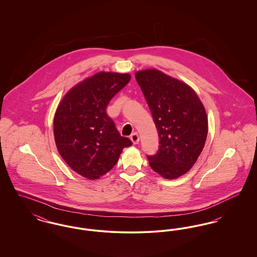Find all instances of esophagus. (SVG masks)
Wrapping results in <instances>:
<instances>
[{
    "instance_id": "1",
    "label": "esophagus",
    "mask_w": 257,
    "mask_h": 257,
    "mask_svg": "<svg viewBox=\"0 0 257 257\" xmlns=\"http://www.w3.org/2000/svg\"><path fill=\"white\" fill-rule=\"evenodd\" d=\"M130 139H131V141H132V143H133L134 145L139 144V142H140V137H139L138 133H134V134L131 135Z\"/></svg>"
}]
</instances>
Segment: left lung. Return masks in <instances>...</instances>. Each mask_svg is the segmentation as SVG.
<instances>
[{
	"label": "left lung",
	"mask_w": 257,
	"mask_h": 257,
	"mask_svg": "<svg viewBox=\"0 0 257 257\" xmlns=\"http://www.w3.org/2000/svg\"><path fill=\"white\" fill-rule=\"evenodd\" d=\"M159 135V150L148 156L151 169L166 179L191 170L207 138L206 110L196 91L186 83L153 69L135 73Z\"/></svg>",
	"instance_id": "8db88e82"
}]
</instances>
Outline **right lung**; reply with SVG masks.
Instances as JSON below:
<instances>
[{
  "label": "right lung",
  "instance_id": "add662e5",
  "mask_svg": "<svg viewBox=\"0 0 257 257\" xmlns=\"http://www.w3.org/2000/svg\"><path fill=\"white\" fill-rule=\"evenodd\" d=\"M129 73L98 72L78 83L61 99L54 117V137L62 159L87 179L110 171L132 142L107 114L110 99L126 86Z\"/></svg>",
  "mask_w": 257,
  "mask_h": 257
}]
</instances>
